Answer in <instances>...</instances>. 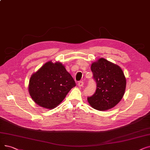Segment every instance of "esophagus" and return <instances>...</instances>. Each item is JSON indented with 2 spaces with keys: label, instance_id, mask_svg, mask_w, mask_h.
Returning <instances> with one entry per match:
<instances>
[{
  "label": "esophagus",
  "instance_id": "obj_1",
  "mask_svg": "<svg viewBox=\"0 0 150 150\" xmlns=\"http://www.w3.org/2000/svg\"><path fill=\"white\" fill-rule=\"evenodd\" d=\"M83 85H84V83L81 81H80L78 83V86H79V87H83Z\"/></svg>",
  "mask_w": 150,
  "mask_h": 150
}]
</instances>
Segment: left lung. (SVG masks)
Returning <instances> with one entry per match:
<instances>
[{"label":"left lung","mask_w":150,"mask_h":150,"mask_svg":"<svg viewBox=\"0 0 150 150\" xmlns=\"http://www.w3.org/2000/svg\"><path fill=\"white\" fill-rule=\"evenodd\" d=\"M97 84L95 93L88 97L93 108L105 111L118 104L125 94L126 79L121 68L104 58H100L91 66Z\"/></svg>","instance_id":"1"}]
</instances>
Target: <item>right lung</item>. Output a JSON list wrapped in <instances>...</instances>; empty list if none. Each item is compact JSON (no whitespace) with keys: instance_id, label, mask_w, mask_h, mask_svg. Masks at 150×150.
Segmentation results:
<instances>
[{"instance_id":"1","label":"right lung","mask_w":150,"mask_h":150,"mask_svg":"<svg viewBox=\"0 0 150 150\" xmlns=\"http://www.w3.org/2000/svg\"><path fill=\"white\" fill-rule=\"evenodd\" d=\"M75 82L60 62L50 61L32 74L29 83V93L38 105L47 109L58 106Z\"/></svg>"}]
</instances>
